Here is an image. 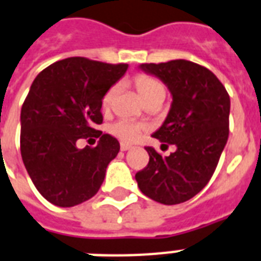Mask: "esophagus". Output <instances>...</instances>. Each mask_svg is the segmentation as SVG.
<instances>
[{
    "mask_svg": "<svg viewBox=\"0 0 261 261\" xmlns=\"http://www.w3.org/2000/svg\"><path fill=\"white\" fill-rule=\"evenodd\" d=\"M131 148H133V146H131L130 144H124V142H122V144H120V149H122L123 152H126V150H130Z\"/></svg>",
    "mask_w": 261,
    "mask_h": 261,
    "instance_id": "34e87169",
    "label": "esophagus"
}]
</instances>
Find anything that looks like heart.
<instances>
[{
    "mask_svg": "<svg viewBox=\"0 0 261 261\" xmlns=\"http://www.w3.org/2000/svg\"><path fill=\"white\" fill-rule=\"evenodd\" d=\"M134 83L139 93H141V95L145 98V101H149L156 94L164 93V87H163L162 83L156 81V79H153V77L148 76V75L135 76ZM117 93H119V85H112L108 90L105 91V94L102 95V99H101L102 108L109 109L112 107ZM146 130H148L146 124L135 122V120H131V119H119L117 122H115L109 127V131L115 137L124 141V142H134Z\"/></svg>",
    "mask_w": 261,
    "mask_h": 261,
    "instance_id": "obj_1",
    "label": "heart"
}]
</instances>
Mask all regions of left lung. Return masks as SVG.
<instances>
[{
    "label": "left lung",
    "instance_id": "obj_1",
    "mask_svg": "<svg viewBox=\"0 0 261 261\" xmlns=\"http://www.w3.org/2000/svg\"><path fill=\"white\" fill-rule=\"evenodd\" d=\"M141 68L160 77L172 94L170 113L153 137L176 145V150L163 157L146 146L148 166L135 179L149 198L180 204L201 192L216 170L228 138L230 97L212 71L188 60L146 63Z\"/></svg>",
    "mask_w": 261,
    "mask_h": 261
}]
</instances>
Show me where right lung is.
Instances as JSON below:
<instances>
[{
    "mask_svg": "<svg viewBox=\"0 0 261 261\" xmlns=\"http://www.w3.org/2000/svg\"><path fill=\"white\" fill-rule=\"evenodd\" d=\"M128 65L85 57L60 60L41 71L25 97L20 120V152L35 188L57 206H73L98 192L120 145L95 130L102 123L101 99ZM98 138L79 149L77 139Z\"/></svg>",
    "mask_w": 261,
    "mask_h": 261,
    "instance_id": "add662e5",
    "label": "right lung"
}]
</instances>
